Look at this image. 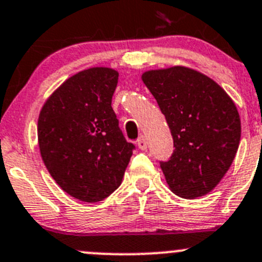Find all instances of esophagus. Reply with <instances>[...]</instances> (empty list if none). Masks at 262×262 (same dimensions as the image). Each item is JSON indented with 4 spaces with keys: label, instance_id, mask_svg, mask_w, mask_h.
Returning <instances> with one entry per match:
<instances>
[{
    "label": "esophagus",
    "instance_id": "34e87169",
    "mask_svg": "<svg viewBox=\"0 0 262 262\" xmlns=\"http://www.w3.org/2000/svg\"><path fill=\"white\" fill-rule=\"evenodd\" d=\"M137 145H138V147L141 148V150H146V148H147V141H146L145 137H139L138 141H137Z\"/></svg>",
    "mask_w": 262,
    "mask_h": 262
}]
</instances>
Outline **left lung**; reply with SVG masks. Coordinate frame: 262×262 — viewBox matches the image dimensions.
<instances>
[{
  "instance_id": "1",
  "label": "left lung",
  "mask_w": 262,
  "mask_h": 262,
  "mask_svg": "<svg viewBox=\"0 0 262 262\" xmlns=\"http://www.w3.org/2000/svg\"><path fill=\"white\" fill-rule=\"evenodd\" d=\"M141 77L174 142L170 160L160 164L168 186L185 199L207 195L238 151L241 117L235 103L211 77L185 66L146 71Z\"/></svg>"
}]
</instances>
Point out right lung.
Returning a JSON list of instances; mask_svg holds the SVG:
<instances>
[{
	"instance_id": "1",
	"label": "right lung",
	"mask_w": 262,
	"mask_h": 262,
	"mask_svg": "<svg viewBox=\"0 0 262 262\" xmlns=\"http://www.w3.org/2000/svg\"><path fill=\"white\" fill-rule=\"evenodd\" d=\"M117 79L110 67L80 71L51 93L38 116L43 164L63 191L81 202L110 196L133 154L111 107Z\"/></svg>"
}]
</instances>
